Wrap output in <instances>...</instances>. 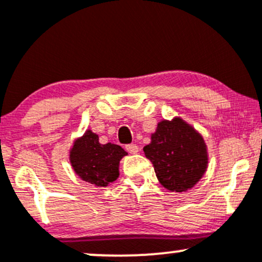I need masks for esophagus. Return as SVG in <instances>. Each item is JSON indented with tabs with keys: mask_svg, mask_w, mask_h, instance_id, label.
I'll list each match as a JSON object with an SVG mask.
<instances>
[{
	"mask_svg": "<svg viewBox=\"0 0 262 262\" xmlns=\"http://www.w3.org/2000/svg\"><path fill=\"white\" fill-rule=\"evenodd\" d=\"M125 150L129 154H137L139 151V148H138L137 144H128V145H125Z\"/></svg>",
	"mask_w": 262,
	"mask_h": 262,
	"instance_id": "1",
	"label": "esophagus"
}]
</instances>
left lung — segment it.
Returning <instances> with one entry per match:
<instances>
[{
    "instance_id": "obj_1",
    "label": "left lung",
    "mask_w": 262,
    "mask_h": 262,
    "mask_svg": "<svg viewBox=\"0 0 262 262\" xmlns=\"http://www.w3.org/2000/svg\"><path fill=\"white\" fill-rule=\"evenodd\" d=\"M143 150L152 162L159 182L171 192L193 187L208 166L203 137L180 117L159 123Z\"/></svg>"
}]
</instances>
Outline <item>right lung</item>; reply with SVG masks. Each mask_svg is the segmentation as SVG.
Masks as SVG:
<instances>
[{"instance_id":"add662e5","label":"right lung","mask_w":262,"mask_h":262,"mask_svg":"<svg viewBox=\"0 0 262 262\" xmlns=\"http://www.w3.org/2000/svg\"><path fill=\"white\" fill-rule=\"evenodd\" d=\"M127 151L116 144H101L98 135L86 130L74 141L70 164L77 176L96 187H106L119 176V161Z\"/></svg>"}]
</instances>
